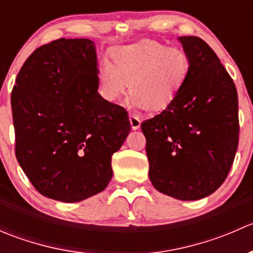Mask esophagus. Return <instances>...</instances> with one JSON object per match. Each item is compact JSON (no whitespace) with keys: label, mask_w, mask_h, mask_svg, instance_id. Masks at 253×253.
Here are the masks:
<instances>
[{"label":"esophagus","mask_w":253,"mask_h":253,"mask_svg":"<svg viewBox=\"0 0 253 253\" xmlns=\"http://www.w3.org/2000/svg\"><path fill=\"white\" fill-rule=\"evenodd\" d=\"M129 122H131V126L133 129H138L141 126V117L137 114H129Z\"/></svg>","instance_id":"esophagus-1"}]
</instances>
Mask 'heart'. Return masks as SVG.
<instances>
[{
    "instance_id": "b5f03b06",
    "label": "heart",
    "mask_w": 253,
    "mask_h": 253,
    "mask_svg": "<svg viewBox=\"0 0 253 253\" xmlns=\"http://www.w3.org/2000/svg\"><path fill=\"white\" fill-rule=\"evenodd\" d=\"M112 63L104 62L98 72L101 96L116 101L128 89L137 106L152 111L167 109L187 83L191 72L188 53L153 40L112 48Z\"/></svg>"
}]
</instances>
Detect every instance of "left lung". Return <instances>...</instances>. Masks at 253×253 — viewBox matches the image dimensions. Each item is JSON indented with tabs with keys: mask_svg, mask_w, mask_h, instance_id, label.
<instances>
[{
	"mask_svg": "<svg viewBox=\"0 0 253 253\" xmlns=\"http://www.w3.org/2000/svg\"><path fill=\"white\" fill-rule=\"evenodd\" d=\"M178 40L191 60L187 83L141 128L153 186L196 201L218 190L230 171L239 145V100L235 83L205 40Z\"/></svg>",
	"mask_w": 253,
	"mask_h": 253,
	"instance_id": "obj_1",
	"label": "left lung"
}]
</instances>
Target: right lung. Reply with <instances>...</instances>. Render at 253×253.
<instances>
[{"label":"right lung","mask_w":253,"mask_h":253,"mask_svg":"<svg viewBox=\"0 0 253 253\" xmlns=\"http://www.w3.org/2000/svg\"><path fill=\"white\" fill-rule=\"evenodd\" d=\"M94 42L57 39L38 47L12 89L16 157L42 196L79 202L105 190L111 157L131 131L126 109L98 93Z\"/></svg>","instance_id":"right-lung-1"}]
</instances>
